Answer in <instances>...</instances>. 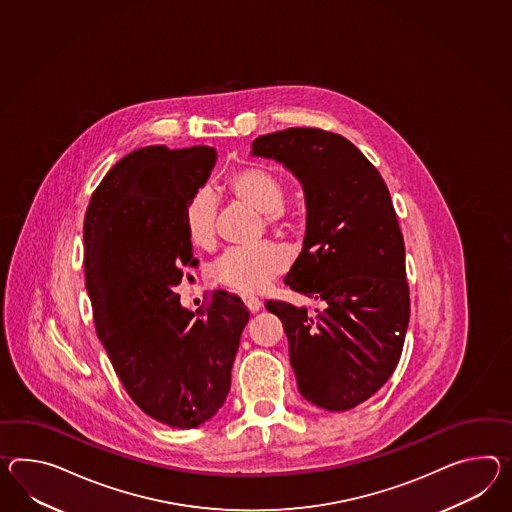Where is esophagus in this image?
I'll return each instance as SVG.
<instances>
[{"label":"esophagus","instance_id":"1","mask_svg":"<svg viewBox=\"0 0 512 512\" xmlns=\"http://www.w3.org/2000/svg\"><path fill=\"white\" fill-rule=\"evenodd\" d=\"M242 301H244V305L248 307V311L250 312H257L262 307L261 301L257 300V298H253V296H244Z\"/></svg>","mask_w":512,"mask_h":512}]
</instances>
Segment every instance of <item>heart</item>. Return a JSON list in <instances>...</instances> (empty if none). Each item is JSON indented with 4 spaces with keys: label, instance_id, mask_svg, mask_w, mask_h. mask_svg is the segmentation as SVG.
I'll list each match as a JSON object with an SVG mask.
<instances>
[{
    "label": "heart",
    "instance_id": "b5f03b06",
    "mask_svg": "<svg viewBox=\"0 0 512 512\" xmlns=\"http://www.w3.org/2000/svg\"><path fill=\"white\" fill-rule=\"evenodd\" d=\"M227 194L231 200L262 214L264 225L274 233H290L296 229V214L285 203V181L261 166L240 168L227 179ZM218 205L209 190L201 188L190 196L183 211L187 237L196 248H211L216 240ZM287 250L262 242L250 250H229L214 262L212 277L237 292L253 294L268 287L275 277L288 268Z\"/></svg>",
    "mask_w": 512,
    "mask_h": 512
}]
</instances>
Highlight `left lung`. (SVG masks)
Returning <instances> with one entry per match:
<instances>
[{"label": "left lung", "mask_w": 512, "mask_h": 512, "mask_svg": "<svg viewBox=\"0 0 512 512\" xmlns=\"http://www.w3.org/2000/svg\"><path fill=\"white\" fill-rule=\"evenodd\" d=\"M251 155L300 179L307 229L285 283L320 301L316 314L266 301L283 322L301 396L325 411H349L394 372L411 314L405 244L390 192L348 138L290 127L255 138Z\"/></svg>", "instance_id": "left-lung-1"}]
</instances>
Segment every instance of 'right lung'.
Here are the masks:
<instances>
[{
  "mask_svg": "<svg viewBox=\"0 0 512 512\" xmlns=\"http://www.w3.org/2000/svg\"><path fill=\"white\" fill-rule=\"evenodd\" d=\"M214 163L209 146L131 151L101 179L83 225L101 344L129 398L177 429L205 424L224 405L250 320L244 303L220 290L198 318L174 292L196 262L183 211Z\"/></svg>",
  "mask_w": 512,
  "mask_h": 512,
  "instance_id": "add662e5",
  "label": "right lung"
}]
</instances>
